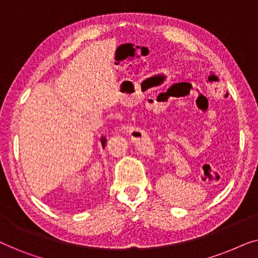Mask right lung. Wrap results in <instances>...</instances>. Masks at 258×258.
Returning <instances> with one entry per match:
<instances>
[{
    "label": "right lung",
    "mask_w": 258,
    "mask_h": 258,
    "mask_svg": "<svg viewBox=\"0 0 258 258\" xmlns=\"http://www.w3.org/2000/svg\"><path fill=\"white\" fill-rule=\"evenodd\" d=\"M105 142H107V141H105V139H104V137H103V139H102V146H105Z\"/></svg>",
    "instance_id": "right-lung-1"
}]
</instances>
